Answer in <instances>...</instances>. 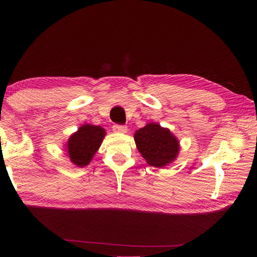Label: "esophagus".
I'll use <instances>...</instances> for the list:
<instances>
[{"mask_svg":"<svg viewBox=\"0 0 257 257\" xmlns=\"http://www.w3.org/2000/svg\"><path fill=\"white\" fill-rule=\"evenodd\" d=\"M112 129H113L114 133H120V134H125V133H127V130H128V128L123 124H114Z\"/></svg>","mask_w":257,"mask_h":257,"instance_id":"1","label":"esophagus"}]
</instances>
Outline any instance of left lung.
Wrapping results in <instances>:
<instances>
[{
    "label": "left lung",
    "mask_w": 257,
    "mask_h": 257,
    "mask_svg": "<svg viewBox=\"0 0 257 257\" xmlns=\"http://www.w3.org/2000/svg\"><path fill=\"white\" fill-rule=\"evenodd\" d=\"M134 137L139 152L152 167H165L178 156L179 141L170 130L159 124H147L137 130Z\"/></svg>",
    "instance_id": "obj_1"
}]
</instances>
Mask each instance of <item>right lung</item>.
Returning <instances> with one entry per match:
<instances>
[{
  "mask_svg": "<svg viewBox=\"0 0 257 257\" xmlns=\"http://www.w3.org/2000/svg\"><path fill=\"white\" fill-rule=\"evenodd\" d=\"M105 135V130L99 125H81L78 132L68 139L67 152L70 161L80 168L88 165L100 147Z\"/></svg>",
  "mask_w": 257,
  "mask_h": 257,
  "instance_id": "obj_1",
  "label": "right lung"
}]
</instances>
